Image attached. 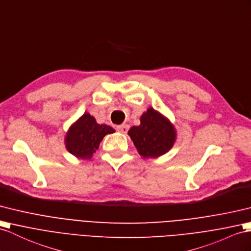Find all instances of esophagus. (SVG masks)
Instances as JSON below:
<instances>
[{
  "instance_id": "esophagus-1",
  "label": "esophagus",
  "mask_w": 251,
  "mask_h": 251,
  "mask_svg": "<svg viewBox=\"0 0 251 251\" xmlns=\"http://www.w3.org/2000/svg\"><path fill=\"white\" fill-rule=\"evenodd\" d=\"M117 130H118L120 133L126 134V133L127 132V130H129V126L126 125V124L121 125V126H117Z\"/></svg>"
}]
</instances>
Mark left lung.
<instances>
[{"mask_svg":"<svg viewBox=\"0 0 251 251\" xmlns=\"http://www.w3.org/2000/svg\"><path fill=\"white\" fill-rule=\"evenodd\" d=\"M127 134L139 155L144 158L158 157L167 153L176 139L174 125L152 107L140 116V125L132 126Z\"/></svg>","mask_w":251,"mask_h":251,"instance_id":"left-lung-1","label":"left lung"}]
</instances>
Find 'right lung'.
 <instances>
[{
  "label": "right lung",
  "instance_id": "1",
  "mask_svg": "<svg viewBox=\"0 0 251 251\" xmlns=\"http://www.w3.org/2000/svg\"><path fill=\"white\" fill-rule=\"evenodd\" d=\"M114 132L112 126L97 124L94 116L84 113L67 131L66 149L77 158L89 160L99 148L103 137Z\"/></svg>",
  "mask_w": 251,
  "mask_h": 251
}]
</instances>
